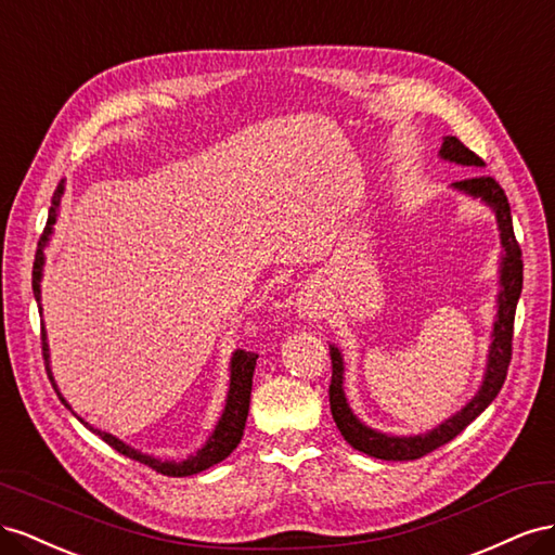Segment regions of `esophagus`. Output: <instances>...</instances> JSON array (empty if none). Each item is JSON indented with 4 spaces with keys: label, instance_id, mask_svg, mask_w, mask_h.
Listing matches in <instances>:
<instances>
[{
    "label": "esophagus",
    "instance_id": "esophagus-1",
    "mask_svg": "<svg viewBox=\"0 0 555 555\" xmlns=\"http://www.w3.org/2000/svg\"><path fill=\"white\" fill-rule=\"evenodd\" d=\"M295 307H297L299 319H305V321L323 319L325 309H327L325 291L319 286V283H307V286L297 293Z\"/></svg>",
    "mask_w": 555,
    "mask_h": 555
}]
</instances>
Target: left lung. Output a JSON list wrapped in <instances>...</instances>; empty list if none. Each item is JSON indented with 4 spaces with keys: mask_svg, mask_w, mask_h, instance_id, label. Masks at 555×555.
I'll return each mask as SVG.
<instances>
[{
    "mask_svg": "<svg viewBox=\"0 0 555 555\" xmlns=\"http://www.w3.org/2000/svg\"><path fill=\"white\" fill-rule=\"evenodd\" d=\"M439 155L444 160L467 165V167H483L481 157L469 151L461 139L447 137L444 144H441ZM457 190H465L472 197H481L486 204L493 207L500 225L502 236V291L498 297V321L493 327V344H490V356H488V370L483 386L463 411H457L453 418L435 427L433 433L418 435V437H388L372 430V427L362 425L356 416L351 406H348L341 388V374H344V362L337 346H330V358H332V378H330V411L332 418H335L339 433L353 449L367 453L372 457H382V461H416L435 449L449 444L453 437L461 435L465 427L477 418L481 411L498 398V392L506 378V370H509L512 362V341H514V315L516 305L520 297V288H524V260H520V246L514 234L512 223V209L509 199H506L502 185L493 177H469L463 181L453 183Z\"/></svg>",
    "mask_w": 555,
    "mask_h": 555,
    "instance_id": "8db88e82",
    "label": "left lung"
}]
</instances>
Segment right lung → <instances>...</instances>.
<instances>
[{
  "mask_svg": "<svg viewBox=\"0 0 555 555\" xmlns=\"http://www.w3.org/2000/svg\"><path fill=\"white\" fill-rule=\"evenodd\" d=\"M62 190H65V185H62V181L57 183V190L53 193V199H51V209H49V220H46V228H43V234L39 240V248H37V256H35V269H31V291H35V297L39 302V283H41V267H43V246L46 242H49V236L53 232V225H55V218H57V207H60V197H62ZM41 351H43V360H46V372H49V378L51 384L57 392V386L53 382V374L49 370V344H46V332L41 327ZM256 360H258V353H250V351H236L232 356V374H230V392H228V404H225V411L223 416H220L218 425L214 435L209 437L207 444H204L195 455H190L188 461H157V457L153 455H146V453H139L134 451L132 447L122 444L120 439H116L114 435L108 433H102V430H94V427H90V430L94 435H100L106 444L111 449H116L118 453L132 457V461L141 463V465H149L151 469H155L157 474H165V477H190V474H197L202 469H209L211 465L225 461V457L236 449V444L242 441V435H244V425H246V416H248V402H250V386H253V372H256ZM60 395V392H57ZM60 400L65 402V398L60 395ZM67 404V402H65ZM69 406V404H67Z\"/></svg>",
  "mask_w": 555,
  "mask_h": 555,
  "instance_id": "right-lung-1",
  "label": "right lung"
}]
</instances>
